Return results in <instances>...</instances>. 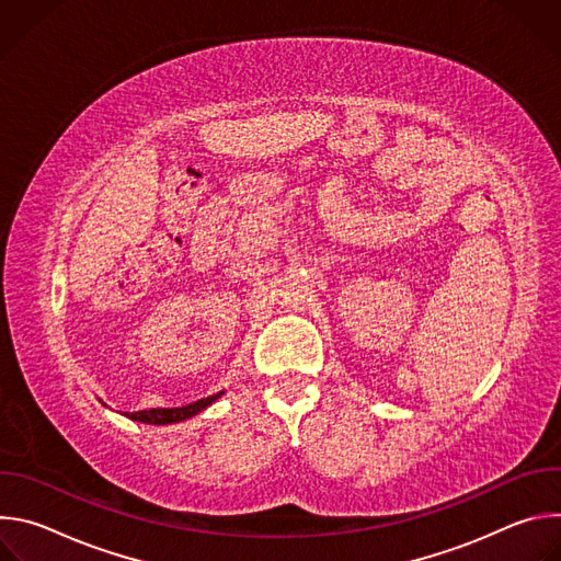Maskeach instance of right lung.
Here are the masks:
<instances>
[{
    "mask_svg": "<svg viewBox=\"0 0 561 561\" xmlns=\"http://www.w3.org/2000/svg\"><path fill=\"white\" fill-rule=\"evenodd\" d=\"M219 394H221V392H217V394H213V397H206V399H199V402H193V404L182 407V409H150V411L130 413L128 417L135 420V422H144V424H173V422H184V420L197 415L199 411H204L208 404H213Z\"/></svg>",
    "mask_w": 561,
    "mask_h": 561,
    "instance_id": "1",
    "label": "right lung"
}]
</instances>
